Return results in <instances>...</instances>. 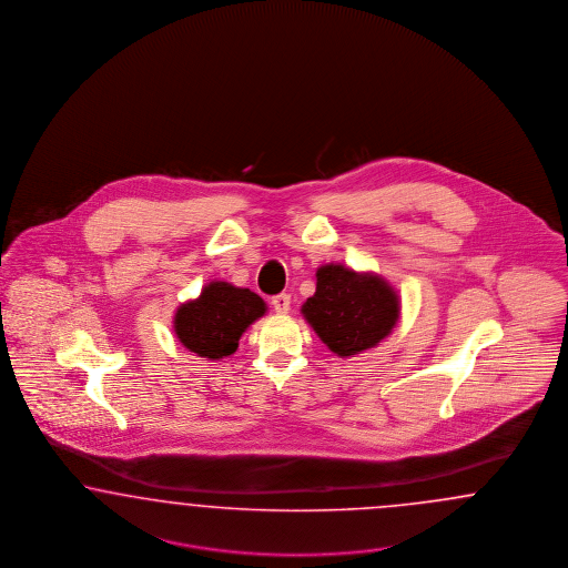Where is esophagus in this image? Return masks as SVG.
<instances>
[{
    "instance_id": "1",
    "label": "esophagus",
    "mask_w": 568,
    "mask_h": 568,
    "mask_svg": "<svg viewBox=\"0 0 568 568\" xmlns=\"http://www.w3.org/2000/svg\"><path fill=\"white\" fill-rule=\"evenodd\" d=\"M273 308H275L276 314H287L290 308H292V297L287 293L275 295L273 297Z\"/></svg>"
}]
</instances>
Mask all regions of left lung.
Returning <instances> with one entry per match:
<instances>
[{
    "instance_id": "1",
    "label": "left lung",
    "mask_w": 568,
    "mask_h": 568,
    "mask_svg": "<svg viewBox=\"0 0 568 568\" xmlns=\"http://www.w3.org/2000/svg\"><path fill=\"white\" fill-rule=\"evenodd\" d=\"M402 314L396 285L373 271L339 262L316 268V293L302 316L318 339L339 358H354L392 335Z\"/></svg>"
}]
</instances>
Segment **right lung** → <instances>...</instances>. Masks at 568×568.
I'll return each instance as SVG.
<instances>
[{
    "label": "right lung",
    "instance_id": "add662e5",
    "mask_svg": "<svg viewBox=\"0 0 568 568\" xmlns=\"http://www.w3.org/2000/svg\"><path fill=\"white\" fill-rule=\"evenodd\" d=\"M266 312L268 306L258 293L214 278L197 297L176 306L172 331L195 356L223 361L237 352L241 335Z\"/></svg>",
    "mask_w": 568,
    "mask_h": 568
}]
</instances>
